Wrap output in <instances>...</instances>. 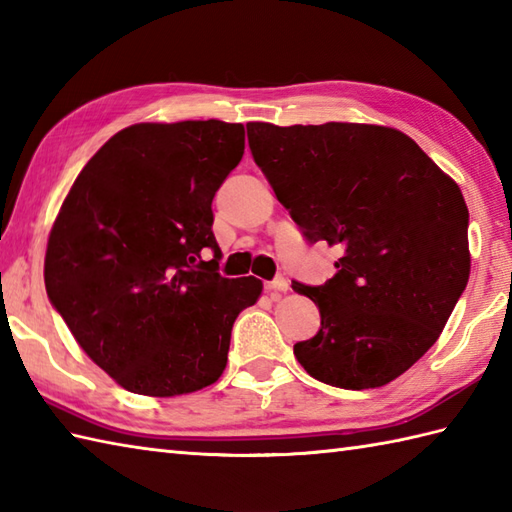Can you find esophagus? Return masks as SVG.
Segmentation results:
<instances>
[{
    "mask_svg": "<svg viewBox=\"0 0 512 512\" xmlns=\"http://www.w3.org/2000/svg\"><path fill=\"white\" fill-rule=\"evenodd\" d=\"M264 288H266V292H268L270 297H275L277 292H286V290H288V279H284V277H275L273 281H266Z\"/></svg>",
    "mask_w": 512,
    "mask_h": 512,
    "instance_id": "obj_1",
    "label": "esophagus"
}]
</instances>
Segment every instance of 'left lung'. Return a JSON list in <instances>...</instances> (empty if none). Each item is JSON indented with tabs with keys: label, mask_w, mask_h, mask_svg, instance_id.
<instances>
[{
	"label": "left lung",
	"mask_w": 512,
	"mask_h": 512,
	"mask_svg": "<svg viewBox=\"0 0 512 512\" xmlns=\"http://www.w3.org/2000/svg\"><path fill=\"white\" fill-rule=\"evenodd\" d=\"M248 147L310 244L341 246L323 286L292 281L321 328L295 345L341 389L383 387L438 341L471 273L469 209L447 173L398 129L248 123Z\"/></svg>",
	"instance_id": "left-lung-1"
}]
</instances>
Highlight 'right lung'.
Segmentation results:
<instances>
[{"label":"right lung","instance_id":"add662e5","mask_svg":"<svg viewBox=\"0 0 512 512\" xmlns=\"http://www.w3.org/2000/svg\"><path fill=\"white\" fill-rule=\"evenodd\" d=\"M244 156V125L140 123L96 151L65 198L46 250V290L76 343L132 394L215 383L237 314L262 295L226 279L215 191Z\"/></svg>","mask_w":512,"mask_h":512}]
</instances>
